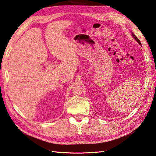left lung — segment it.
Listing matches in <instances>:
<instances>
[{
	"label": "left lung",
	"instance_id": "1",
	"mask_svg": "<svg viewBox=\"0 0 156 156\" xmlns=\"http://www.w3.org/2000/svg\"><path fill=\"white\" fill-rule=\"evenodd\" d=\"M132 37H133V38H134L135 40H136V41L137 42H138L139 43V44H140V45H141V46H142V44H141V42L140 41V40L138 39V38H137V37H136V36L134 34H133V32H132Z\"/></svg>",
	"mask_w": 156,
	"mask_h": 156
}]
</instances>
